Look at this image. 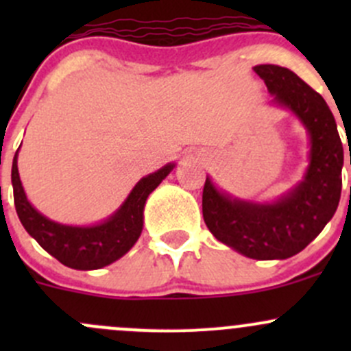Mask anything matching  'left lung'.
<instances>
[{"label": "left lung", "instance_id": "8db88e82", "mask_svg": "<svg viewBox=\"0 0 351 351\" xmlns=\"http://www.w3.org/2000/svg\"><path fill=\"white\" fill-rule=\"evenodd\" d=\"M275 101L290 108L311 136L306 180L271 205L231 200L205 180L202 212L208 231L253 260H285L302 251L335 215L341 197L343 144L335 117L317 91L277 64L254 66ZM351 162V158H350Z\"/></svg>", "mask_w": 351, "mask_h": 351}]
</instances>
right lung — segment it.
Wrapping results in <instances>:
<instances>
[{"label": "right lung", "instance_id": "obj_1", "mask_svg": "<svg viewBox=\"0 0 351 351\" xmlns=\"http://www.w3.org/2000/svg\"><path fill=\"white\" fill-rule=\"evenodd\" d=\"M16 154L13 158L12 183L20 222L28 234L49 254L74 270H98L107 267L123 256L136 244L143 231V210L146 198L173 169V165H166L159 171L141 180L134 186L125 204L104 224L93 228H73L49 221L32 207L20 182Z\"/></svg>", "mask_w": 351, "mask_h": 351}]
</instances>
